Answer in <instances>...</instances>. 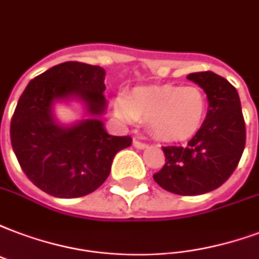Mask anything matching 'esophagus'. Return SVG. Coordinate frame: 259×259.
<instances>
[{
    "instance_id": "34e87169",
    "label": "esophagus",
    "mask_w": 259,
    "mask_h": 259,
    "mask_svg": "<svg viewBox=\"0 0 259 259\" xmlns=\"http://www.w3.org/2000/svg\"><path fill=\"white\" fill-rule=\"evenodd\" d=\"M134 146L137 147V149H146L147 147V145L146 143H143V142L138 141V139H134Z\"/></svg>"
}]
</instances>
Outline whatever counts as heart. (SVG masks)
<instances>
[{
    "label": "heart",
    "mask_w": 259,
    "mask_h": 259,
    "mask_svg": "<svg viewBox=\"0 0 259 259\" xmlns=\"http://www.w3.org/2000/svg\"><path fill=\"white\" fill-rule=\"evenodd\" d=\"M209 102L194 85L138 87L116 101V113L124 121L143 118L153 135L164 141H183L195 135L205 121Z\"/></svg>",
    "instance_id": "1"
}]
</instances>
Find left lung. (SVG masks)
Returning a JSON list of instances; mask_svg holds the SVG:
<instances>
[{
    "mask_svg": "<svg viewBox=\"0 0 259 259\" xmlns=\"http://www.w3.org/2000/svg\"><path fill=\"white\" fill-rule=\"evenodd\" d=\"M209 109L202 127L186 146H165V165L153 175L159 187L178 195H201L224 184L246 146V125L236 89L210 71L190 73Z\"/></svg>",
    "mask_w": 259,
    "mask_h": 259,
    "instance_id": "1",
    "label": "left lung"
}]
</instances>
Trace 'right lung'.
I'll return each instance as SVG.
<instances>
[{"instance_id": "1", "label": "right lung", "mask_w": 259, "mask_h": 259, "mask_svg": "<svg viewBox=\"0 0 259 259\" xmlns=\"http://www.w3.org/2000/svg\"><path fill=\"white\" fill-rule=\"evenodd\" d=\"M105 69L67 61L28 83L11 120V143L23 172L42 191L58 198H79L108 179L116 153L131 146V137H113L98 118L64 128L54 121L56 100L77 97L89 113L106 108Z\"/></svg>"}]
</instances>
